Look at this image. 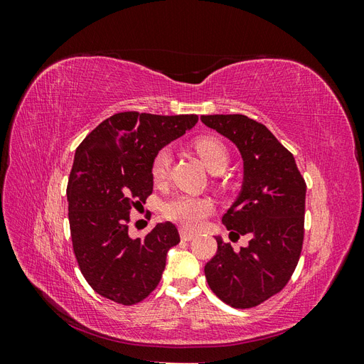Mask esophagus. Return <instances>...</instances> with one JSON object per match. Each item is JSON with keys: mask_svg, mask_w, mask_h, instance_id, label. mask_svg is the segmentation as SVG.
Wrapping results in <instances>:
<instances>
[{"mask_svg": "<svg viewBox=\"0 0 364 364\" xmlns=\"http://www.w3.org/2000/svg\"><path fill=\"white\" fill-rule=\"evenodd\" d=\"M179 234H181V238H182L183 241H191V240L194 238V234L188 232V230H185V229H181Z\"/></svg>", "mask_w": 364, "mask_h": 364, "instance_id": "34e87169", "label": "esophagus"}]
</instances>
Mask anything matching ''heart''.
<instances>
[{
	"instance_id": "heart-1",
	"label": "heart",
	"mask_w": 364,
	"mask_h": 364,
	"mask_svg": "<svg viewBox=\"0 0 364 364\" xmlns=\"http://www.w3.org/2000/svg\"><path fill=\"white\" fill-rule=\"evenodd\" d=\"M194 147L206 167L217 173L223 171L229 162V149L218 136H200L194 141ZM173 153L168 147L159 149L151 158L150 174L156 185H162L168 178ZM214 213V202L206 197L181 194L162 205V215L185 230H197L206 217Z\"/></svg>"
}]
</instances>
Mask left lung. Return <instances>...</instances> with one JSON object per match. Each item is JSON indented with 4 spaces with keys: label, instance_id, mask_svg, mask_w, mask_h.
<instances>
[{
    "label": "left lung",
    "instance_id": "8db88e82",
    "mask_svg": "<svg viewBox=\"0 0 364 364\" xmlns=\"http://www.w3.org/2000/svg\"><path fill=\"white\" fill-rule=\"evenodd\" d=\"M200 119L232 141L243 156V190L222 222L234 243L249 237V246L237 252L217 237L205 277L228 305L257 306L287 285L299 262L306 183L291 153L258 121L240 114Z\"/></svg>",
    "mask_w": 364,
    "mask_h": 364
}]
</instances>
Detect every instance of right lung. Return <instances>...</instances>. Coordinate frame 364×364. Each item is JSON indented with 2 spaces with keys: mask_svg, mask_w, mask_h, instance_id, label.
I'll return each instance as SVG.
<instances>
[{
  "mask_svg": "<svg viewBox=\"0 0 364 364\" xmlns=\"http://www.w3.org/2000/svg\"><path fill=\"white\" fill-rule=\"evenodd\" d=\"M197 119L119 112L77 147L67 186L73 250L87 284L106 299L134 305L158 287L167 252L181 241L179 232L167 222L142 240L130 238V211L153 191V155Z\"/></svg>",
  "mask_w": 364,
  "mask_h": 364,
  "instance_id": "1",
  "label": "right lung"
}]
</instances>
